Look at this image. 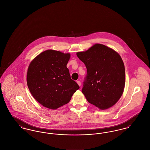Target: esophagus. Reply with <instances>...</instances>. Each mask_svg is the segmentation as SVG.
<instances>
[{"instance_id": "34e87169", "label": "esophagus", "mask_w": 150, "mask_h": 150, "mask_svg": "<svg viewBox=\"0 0 150 150\" xmlns=\"http://www.w3.org/2000/svg\"><path fill=\"white\" fill-rule=\"evenodd\" d=\"M77 83H78V85H79L80 86H81V82H80V81H77Z\"/></svg>"}]
</instances>
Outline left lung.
<instances>
[{
	"label": "left lung",
	"instance_id": "1",
	"mask_svg": "<svg viewBox=\"0 0 150 150\" xmlns=\"http://www.w3.org/2000/svg\"><path fill=\"white\" fill-rule=\"evenodd\" d=\"M87 69L82 93L87 100L101 110L114 105L125 85V69L120 54L103 44L77 53Z\"/></svg>",
	"mask_w": 150,
	"mask_h": 150
}]
</instances>
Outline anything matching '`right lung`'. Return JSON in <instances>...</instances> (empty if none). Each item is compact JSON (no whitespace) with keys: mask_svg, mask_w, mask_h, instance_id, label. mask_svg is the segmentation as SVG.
Returning <instances> with one entry per match:
<instances>
[{"mask_svg":"<svg viewBox=\"0 0 150 150\" xmlns=\"http://www.w3.org/2000/svg\"><path fill=\"white\" fill-rule=\"evenodd\" d=\"M70 53L47 50L31 61L27 74V85L33 98L43 106L55 110L69 102L80 89L71 79L67 65Z\"/></svg>","mask_w":150,"mask_h":150,"instance_id":"1","label":"right lung"}]
</instances>
